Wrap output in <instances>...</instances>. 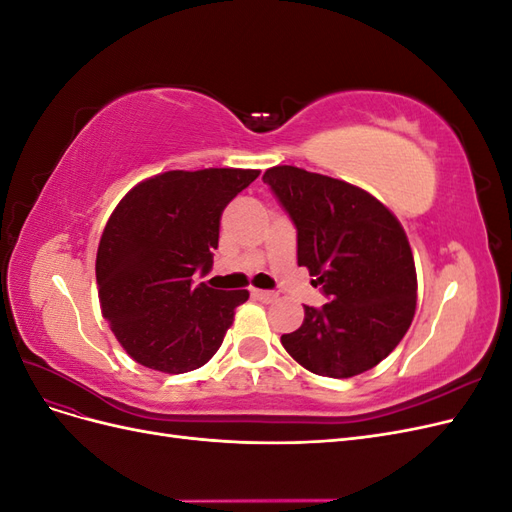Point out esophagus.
Wrapping results in <instances>:
<instances>
[{"label":"esophagus","instance_id":"34e87169","mask_svg":"<svg viewBox=\"0 0 512 512\" xmlns=\"http://www.w3.org/2000/svg\"><path fill=\"white\" fill-rule=\"evenodd\" d=\"M252 294H254V297H256L258 301H262V303H273V301L277 299V294L271 292V290H258V288H254Z\"/></svg>","mask_w":512,"mask_h":512}]
</instances>
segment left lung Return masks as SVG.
<instances>
[{"mask_svg": "<svg viewBox=\"0 0 512 512\" xmlns=\"http://www.w3.org/2000/svg\"><path fill=\"white\" fill-rule=\"evenodd\" d=\"M262 181L297 226L299 267L331 299L303 305V324L282 335L301 367L352 378L376 367L410 329L416 267L404 226L367 190L299 166H273Z\"/></svg>", "mask_w": 512, "mask_h": 512, "instance_id": "1", "label": "left lung"}]
</instances>
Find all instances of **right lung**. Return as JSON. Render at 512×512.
<instances>
[{
    "mask_svg": "<svg viewBox=\"0 0 512 512\" xmlns=\"http://www.w3.org/2000/svg\"><path fill=\"white\" fill-rule=\"evenodd\" d=\"M258 175L168 170L119 200L100 237L96 282L102 316L136 363L185 374L220 350L250 292L194 286L192 275L211 269L222 211Z\"/></svg>",
    "mask_w": 512,
    "mask_h": 512,
    "instance_id": "add662e5",
    "label": "right lung"
}]
</instances>
